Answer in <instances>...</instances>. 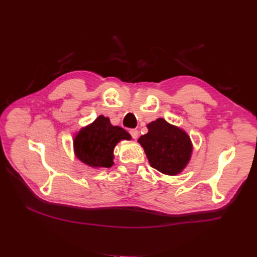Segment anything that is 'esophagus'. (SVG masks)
Wrapping results in <instances>:
<instances>
[{"label":"esophagus","instance_id":"34e87169","mask_svg":"<svg viewBox=\"0 0 257 257\" xmlns=\"http://www.w3.org/2000/svg\"><path fill=\"white\" fill-rule=\"evenodd\" d=\"M130 134L133 139H137L138 138V131L136 128H132L130 130Z\"/></svg>","mask_w":257,"mask_h":257}]
</instances>
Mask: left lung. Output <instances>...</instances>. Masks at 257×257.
I'll list each match as a JSON object with an SVG mask.
<instances>
[{
  "label": "left lung",
  "mask_w": 257,
  "mask_h": 257,
  "mask_svg": "<svg viewBox=\"0 0 257 257\" xmlns=\"http://www.w3.org/2000/svg\"><path fill=\"white\" fill-rule=\"evenodd\" d=\"M149 132L138 139L151 167L165 175L175 176L186 166L192 145L185 132L170 125L164 119L148 124Z\"/></svg>",
  "instance_id": "8db88e82"
}]
</instances>
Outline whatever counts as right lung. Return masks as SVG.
Instances as JSON below:
<instances>
[{"mask_svg":"<svg viewBox=\"0 0 257 257\" xmlns=\"http://www.w3.org/2000/svg\"><path fill=\"white\" fill-rule=\"evenodd\" d=\"M121 139H131L130 134L120 126H112L104 115H99L88 127L75 137L77 158L92 167H110L113 164V149Z\"/></svg>","mask_w":257,"mask_h":257,"instance_id":"add662e5","label":"right lung"}]
</instances>
